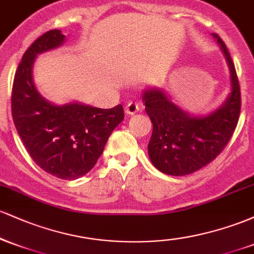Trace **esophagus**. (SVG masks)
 I'll return each instance as SVG.
<instances>
[{
  "instance_id": "obj_1",
  "label": "esophagus",
  "mask_w": 254,
  "mask_h": 254,
  "mask_svg": "<svg viewBox=\"0 0 254 254\" xmlns=\"http://www.w3.org/2000/svg\"><path fill=\"white\" fill-rule=\"evenodd\" d=\"M138 110H139V104L136 103V101H130V103H127V106H125V113L129 116L135 115V113L138 112Z\"/></svg>"
}]
</instances>
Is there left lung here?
<instances>
[{
	"mask_svg": "<svg viewBox=\"0 0 254 254\" xmlns=\"http://www.w3.org/2000/svg\"><path fill=\"white\" fill-rule=\"evenodd\" d=\"M230 71L232 92L216 111L208 116H191L180 109L162 89L149 88L142 100L153 123L148 154L150 161L168 176H186L208 165L224 149L237 127L241 94L234 63L226 44L217 36Z\"/></svg>",
	"mask_w": 254,
	"mask_h": 254,
	"instance_id": "left-lung-1",
	"label": "left lung"
}]
</instances>
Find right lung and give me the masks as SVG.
<instances>
[{"label": "right lung", "mask_w": 254, "mask_h": 254, "mask_svg": "<svg viewBox=\"0 0 254 254\" xmlns=\"http://www.w3.org/2000/svg\"><path fill=\"white\" fill-rule=\"evenodd\" d=\"M65 36L51 30L22 56L14 76L11 115L16 131L33 161L52 176L74 180L94 167L107 139L124 119L122 105L98 109L80 103L55 105L40 95L32 70L36 57L61 46Z\"/></svg>", "instance_id": "add662e5"}]
</instances>
